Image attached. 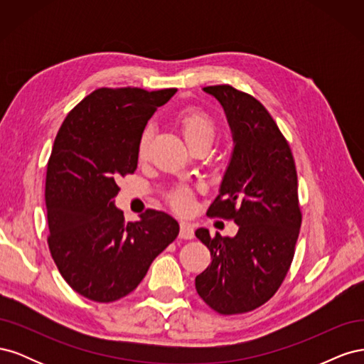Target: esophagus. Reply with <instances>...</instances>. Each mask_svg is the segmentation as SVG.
I'll use <instances>...</instances> for the list:
<instances>
[{"label": "esophagus", "mask_w": 364, "mask_h": 364, "mask_svg": "<svg viewBox=\"0 0 364 364\" xmlns=\"http://www.w3.org/2000/svg\"><path fill=\"white\" fill-rule=\"evenodd\" d=\"M179 237L183 238V240H191V238H194V229H193V226H190L188 223L182 222V223H181V229H179Z\"/></svg>", "instance_id": "obj_1"}]
</instances>
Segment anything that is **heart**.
<instances>
[{
    "label": "heart",
    "instance_id": "heart-1",
    "mask_svg": "<svg viewBox=\"0 0 364 364\" xmlns=\"http://www.w3.org/2000/svg\"><path fill=\"white\" fill-rule=\"evenodd\" d=\"M179 127L182 135L186 141V144L194 147L200 142H208L211 144L217 134L215 121L208 114L197 111V109H190L179 115ZM151 142V129H146L141 136L138 146V156L139 159H146L149 155V147ZM171 203L178 209H188L191 206V194L188 190H179L171 196Z\"/></svg>",
    "mask_w": 364,
    "mask_h": 364
}]
</instances>
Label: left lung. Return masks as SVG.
I'll return each instance as SVG.
<instances>
[{
    "mask_svg": "<svg viewBox=\"0 0 364 364\" xmlns=\"http://www.w3.org/2000/svg\"><path fill=\"white\" fill-rule=\"evenodd\" d=\"M203 91L222 105L234 142L208 214L232 218L238 232L196 230L213 257L196 290L217 313L238 314L267 302L289 272L302 222L297 174L289 142L257 98L229 85Z\"/></svg>",
    "mask_w": 364,
    "mask_h": 364,
    "instance_id": "8db88e82",
    "label": "left lung"
}]
</instances>
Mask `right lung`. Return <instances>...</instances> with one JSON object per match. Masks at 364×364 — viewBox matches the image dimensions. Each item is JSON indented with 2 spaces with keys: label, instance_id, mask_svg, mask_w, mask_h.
Segmentation results:
<instances>
[{
  "label": "right lung",
  "instance_id": "1",
  "mask_svg": "<svg viewBox=\"0 0 364 364\" xmlns=\"http://www.w3.org/2000/svg\"><path fill=\"white\" fill-rule=\"evenodd\" d=\"M178 90L100 87L65 118L47 167L48 247L71 289L95 302L134 291L179 234L167 213L124 223L115 206L121 176L134 173L147 121Z\"/></svg>",
  "mask_w": 364,
  "mask_h": 364
}]
</instances>
